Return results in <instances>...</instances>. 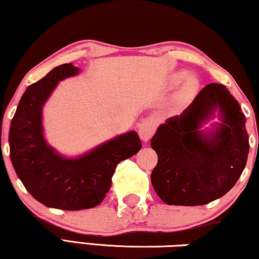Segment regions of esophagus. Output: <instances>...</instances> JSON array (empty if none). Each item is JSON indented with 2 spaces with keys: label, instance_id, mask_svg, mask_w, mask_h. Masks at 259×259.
Returning <instances> with one entry per match:
<instances>
[{
  "label": "esophagus",
  "instance_id": "esophagus-1",
  "mask_svg": "<svg viewBox=\"0 0 259 259\" xmlns=\"http://www.w3.org/2000/svg\"><path fill=\"white\" fill-rule=\"evenodd\" d=\"M155 129H156V121L154 119H152V117L145 119L142 122V124L139 125L140 139L145 143L148 142V140L152 138L153 134L155 133Z\"/></svg>",
  "mask_w": 259,
  "mask_h": 259
}]
</instances>
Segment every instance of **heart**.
<instances>
[{"instance_id":"1","label":"heart","mask_w":259,"mask_h":259,"mask_svg":"<svg viewBox=\"0 0 259 259\" xmlns=\"http://www.w3.org/2000/svg\"><path fill=\"white\" fill-rule=\"evenodd\" d=\"M178 76L183 77L184 73H181ZM198 88H199L198 80H196L195 77H188L183 85V89L181 91V98L183 100H185L187 98L192 97V96L195 94V91L198 90Z\"/></svg>"}]
</instances>
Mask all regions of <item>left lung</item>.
<instances>
[{"instance_id":"8db88e82","label":"left lung","mask_w":259,"mask_h":259,"mask_svg":"<svg viewBox=\"0 0 259 259\" xmlns=\"http://www.w3.org/2000/svg\"><path fill=\"white\" fill-rule=\"evenodd\" d=\"M219 112L221 124L200 131ZM157 164L151 175L166 204L202 205L225 195L247 163L245 116L225 85H205L181 115L170 117L151 139Z\"/></svg>"}]
</instances>
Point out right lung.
Listing matches in <instances>:
<instances>
[{
    "label": "right lung",
    "mask_w": 259,
    "mask_h": 259,
    "mask_svg": "<svg viewBox=\"0 0 259 259\" xmlns=\"http://www.w3.org/2000/svg\"><path fill=\"white\" fill-rule=\"evenodd\" d=\"M78 73L80 68L72 63L63 64L30 84L9 131L17 176L35 200L49 208L82 210L98 205L109 191L116 165L142 148L136 131L116 136L77 157L61 155L47 143L43 106L60 81Z\"/></svg>",
    "instance_id": "right-lung-1"
}]
</instances>
